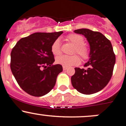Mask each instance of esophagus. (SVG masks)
I'll return each instance as SVG.
<instances>
[{"instance_id":"34e87169","label":"esophagus","mask_w":126,"mask_h":126,"mask_svg":"<svg viewBox=\"0 0 126 126\" xmlns=\"http://www.w3.org/2000/svg\"><path fill=\"white\" fill-rule=\"evenodd\" d=\"M67 69V67L65 66H63V70H66Z\"/></svg>"}]
</instances>
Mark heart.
<instances>
[{
	"label": "heart",
	"instance_id": "obj_1",
	"mask_svg": "<svg viewBox=\"0 0 126 126\" xmlns=\"http://www.w3.org/2000/svg\"><path fill=\"white\" fill-rule=\"evenodd\" d=\"M67 40L75 46L73 49V53H77L83 60L89 59L90 49L88 46L84 44V39L82 36L77 34H70L67 37ZM51 51L55 56H59L61 54V43L59 39H56L52 43ZM56 62L57 64L63 66L69 67L79 65L80 62V59L77 54L72 56L62 55L56 58Z\"/></svg>",
	"mask_w": 126,
	"mask_h": 126
}]
</instances>
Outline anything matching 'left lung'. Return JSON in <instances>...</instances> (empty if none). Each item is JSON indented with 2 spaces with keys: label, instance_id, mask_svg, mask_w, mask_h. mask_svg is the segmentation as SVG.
<instances>
[{
  "label": "left lung",
  "instance_id": "1",
  "mask_svg": "<svg viewBox=\"0 0 126 126\" xmlns=\"http://www.w3.org/2000/svg\"><path fill=\"white\" fill-rule=\"evenodd\" d=\"M85 36L90 47V59L86 69L75 67L71 77L72 85L80 93H95L103 89L110 82L116 62L112 44L102 33L82 28L74 31Z\"/></svg>",
  "mask_w": 126,
  "mask_h": 126
}]
</instances>
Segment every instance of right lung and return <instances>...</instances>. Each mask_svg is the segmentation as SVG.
Here are the masks:
<instances>
[{"instance_id":"obj_1","label":"right lung","mask_w":126,"mask_h":126,"mask_svg":"<svg viewBox=\"0 0 126 126\" xmlns=\"http://www.w3.org/2000/svg\"><path fill=\"white\" fill-rule=\"evenodd\" d=\"M63 32L34 33L20 39L12 50L10 68L18 84L29 94L41 96L54 87L62 71L55 61L51 46Z\"/></svg>"}]
</instances>
